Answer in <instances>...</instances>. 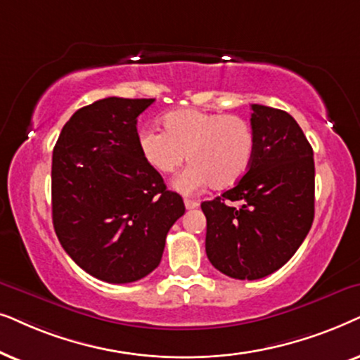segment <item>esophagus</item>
<instances>
[{"label": "esophagus", "mask_w": 360, "mask_h": 360, "mask_svg": "<svg viewBox=\"0 0 360 360\" xmlns=\"http://www.w3.org/2000/svg\"><path fill=\"white\" fill-rule=\"evenodd\" d=\"M184 205H186V209H195L199 205V202L193 199H184Z\"/></svg>", "instance_id": "1"}]
</instances>
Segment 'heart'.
<instances>
[{"instance_id": "heart-1", "label": "heart", "mask_w": 360, "mask_h": 360, "mask_svg": "<svg viewBox=\"0 0 360 360\" xmlns=\"http://www.w3.org/2000/svg\"><path fill=\"white\" fill-rule=\"evenodd\" d=\"M165 133L141 131L138 138L143 160L160 174H169L191 165L176 176L174 188L184 194L212 186L227 189L243 179L255 156V133L247 120L236 115L174 110L161 120Z\"/></svg>"}]
</instances>
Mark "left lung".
I'll return each instance as SVG.
<instances>
[{
    "label": "left lung",
    "instance_id": "8db88e82",
    "mask_svg": "<svg viewBox=\"0 0 360 360\" xmlns=\"http://www.w3.org/2000/svg\"><path fill=\"white\" fill-rule=\"evenodd\" d=\"M255 156L242 181L200 204L205 253L224 275L258 280L281 268L314 219L313 148L283 110L252 105Z\"/></svg>",
    "mask_w": 360,
    "mask_h": 360
}]
</instances>
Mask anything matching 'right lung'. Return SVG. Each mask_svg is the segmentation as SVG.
<instances>
[{"label": "right lung", "instance_id": "add662e5", "mask_svg": "<svg viewBox=\"0 0 360 360\" xmlns=\"http://www.w3.org/2000/svg\"><path fill=\"white\" fill-rule=\"evenodd\" d=\"M155 98L108 97L77 110L52 151V222L72 260L107 283L160 265L184 202L143 160L138 117Z\"/></svg>", "mask_w": 360, "mask_h": 360}]
</instances>
